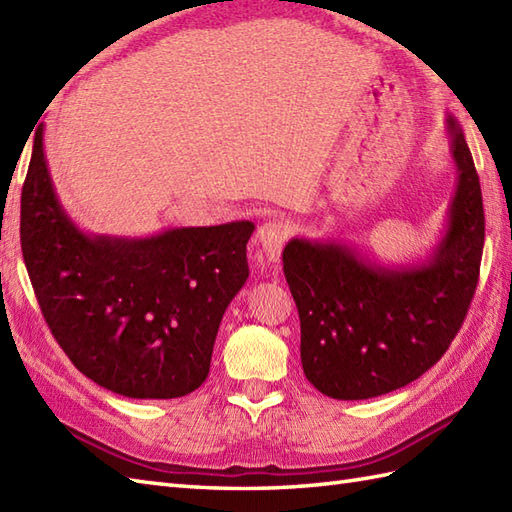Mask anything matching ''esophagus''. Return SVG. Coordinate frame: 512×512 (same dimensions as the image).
<instances>
[{"label":"esophagus","mask_w":512,"mask_h":512,"mask_svg":"<svg viewBox=\"0 0 512 512\" xmlns=\"http://www.w3.org/2000/svg\"><path fill=\"white\" fill-rule=\"evenodd\" d=\"M288 237H290V228L286 222L268 220L257 228L255 242L259 248H262V253L268 262H277L281 250H284V244L288 242Z\"/></svg>","instance_id":"obj_1"}]
</instances>
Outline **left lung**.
Instances as JSON below:
<instances>
[{"label":"left lung","mask_w":512,"mask_h":512,"mask_svg":"<svg viewBox=\"0 0 512 512\" xmlns=\"http://www.w3.org/2000/svg\"><path fill=\"white\" fill-rule=\"evenodd\" d=\"M458 173L449 220L422 262L380 266L334 239H290L284 275L301 321L303 374L321 394L365 400L409 385L449 350L480 277L484 206L471 149L447 118Z\"/></svg>","instance_id":"obj_1"}]
</instances>
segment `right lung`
Listing matches in <instances>:
<instances>
[{"label": "right lung", "mask_w": 512, "mask_h": 512, "mask_svg": "<svg viewBox=\"0 0 512 512\" xmlns=\"http://www.w3.org/2000/svg\"><path fill=\"white\" fill-rule=\"evenodd\" d=\"M255 224L90 235L54 191L43 123L21 189V253L50 332L81 374L127 398H180L209 376L220 321L248 279Z\"/></svg>", "instance_id": "add662e5"}]
</instances>
